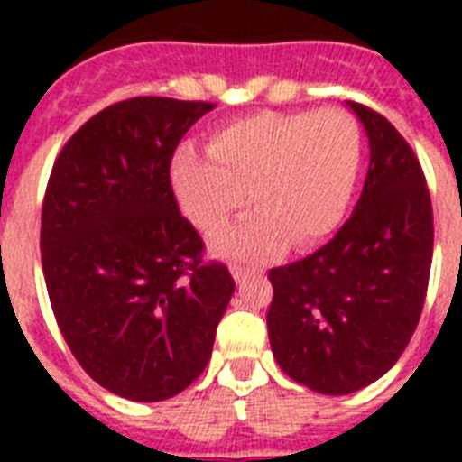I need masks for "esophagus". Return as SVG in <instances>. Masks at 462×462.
Wrapping results in <instances>:
<instances>
[{
    "label": "esophagus",
    "mask_w": 462,
    "mask_h": 462,
    "mask_svg": "<svg viewBox=\"0 0 462 462\" xmlns=\"http://www.w3.org/2000/svg\"><path fill=\"white\" fill-rule=\"evenodd\" d=\"M231 275L236 277V282L245 280V275H247V271H245L243 266H231Z\"/></svg>",
    "instance_id": "obj_1"
}]
</instances>
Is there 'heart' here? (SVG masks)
Masks as SVG:
<instances>
[{
	"mask_svg": "<svg viewBox=\"0 0 462 462\" xmlns=\"http://www.w3.org/2000/svg\"><path fill=\"white\" fill-rule=\"evenodd\" d=\"M361 162V126L345 110H266L217 126L208 157L180 150L171 182L187 219L203 234L226 226L250 196L256 210L215 247L266 261L289 240L310 247L340 226Z\"/></svg>",
	"mask_w": 462,
	"mask_h": 462,
	"instance_id": "b5f03b06",
	"label": "heart"
}]
</instances>
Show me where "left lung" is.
Listing matches in <instances>:
<instances>
[{"mask_svg":"<svg viewBox=\"0 0 462 462\" xmlns=\"http://www.w3.org/2000/svg\"><path fill=\"white\" fill-rule=\"evenodd\" d=\"M370 141L352 217L330 243L271 268L268 337L280 368L326 395L389 373L414 336L432 263V203L410 143L377 110L349 101Z\"/></svg>","mask_w":462,"mask_h":462,"instance_id":"left-lung-1","label":"left lung"}]
</instances>
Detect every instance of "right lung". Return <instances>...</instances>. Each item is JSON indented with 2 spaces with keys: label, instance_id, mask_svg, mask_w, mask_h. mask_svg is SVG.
Returning <instances> with one entry per match:
<instances>
[{
  "label": "right lung",
  "instance_id": "add662e5",
  "mask_svg": "<svg viewBox=\"0 0 462 462\" xmlns=\"http://www.w3.org/2000/svg\"><path fill=\"white\" fill-rule=\"evenodd\" d=\"M210 101L134 97L64 143L41 210V266L52 312L85 373L110 393L157 402L210 361L236 282L203 261L182 217L171 159Z\"/></svg>",
  "mask_w": 462,
  "mask_h": 462
}]
</instances>
